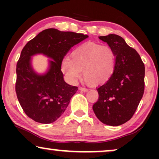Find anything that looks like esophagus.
I'll use <instances>...</instances> for the list:
<instances>
[{
  "label": "esophagus",
  "mask_w": 159,
  "mask_h": 159,
  "mask_svg": "<svg viewBox=\"0 0 159 159\" xmlns=\"http://www.w3.org/2000/svg\"><path fill=\"white\" fill-rule=\"evenodd\" d=\"M79 90H82V91H84V92H87V91L88 90V89L86 88V87H79Z\"/></svg>",
  "instance_id": "34e87169"
}]
</instances>
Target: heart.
I'll return each instance as SVG.
<instances>
[{"label":"heart","mask_w":159,"mask_h":159,"mask_svg":"<svg viewBox=\"0 0 159 159\" xmlns=\"http://www.w3.org/2000/svg\"><path fill=\"white\" fill-rule=\"evenodd\" d=\"M116 54L109 46L95 43H85L75 48L69 59L63 61L62 72L68 79L75 81L81 75L92 85L105 84L114 75Z\"/></svg>","instance_id":"obj_1"}]
</instances>
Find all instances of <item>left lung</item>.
<instances>
[{"mask_svg":"<svg viewBox=\"0 0 159 159\" xmlns=\"http://www.w3.org/2000/svg\"><path fill=\"white\" fill-rule=\"evenodd\" d=\"M116 54V67L108 81L97 89L98 99L93 106L102 123L117 126L132 117L144 93L145 66L135 49L116 34L99 36Z\"/></svg>","mask_w":159,"mask_h":159,"instance_id":"left-lung-1","label":"left lung"}]
</instances>
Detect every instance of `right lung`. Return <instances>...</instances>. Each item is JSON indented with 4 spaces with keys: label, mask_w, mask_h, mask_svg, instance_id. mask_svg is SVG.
Listing matches in <instances>:
<instances>
[{
    "label": "right lung",
    "mask_w": 159,
    "mask_h": 159,
    "mask_svg": "<svg viewBox=\"0 0 159 159\" xmlns=\"http://www.w3.org/2000/svg\"><path fill=\"white\" fill-rule=\"evenodd\" d=\"M87 35L49 28L40 32L25 45L16 65V93L25 114L40 123H52L63 114L78 87L66 84L61 64L75 45ZM43 53L52 58L48 72L36 74L30 64V57Z\"/></svg>",
    "instance_id": "right-lung-1"
}]
</instances>
